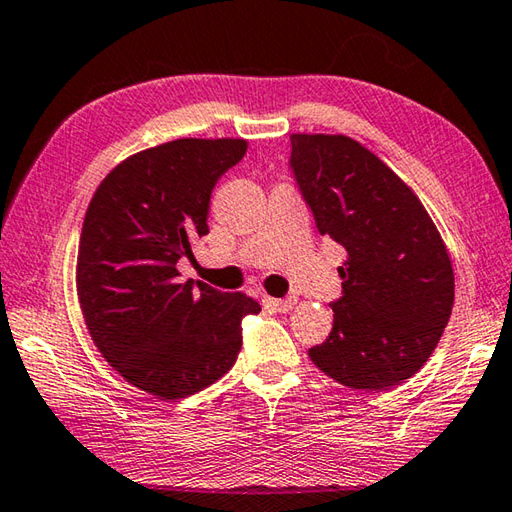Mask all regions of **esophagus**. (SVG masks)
<instances>
[{
  "label": "esophagus",
  "instance_id": "esophagus-1",
  "mask_svg": "<svg viewBox=\"0 0 512 512\" xmlns=\"http://www.w3.org/2000/svg\"><path fill=\"white\" fill-rule=\"evenodd\" d=\"M266 304H268L270 308H273V310H277V313H288V310H293V308H295L297 299H295V297H286V299L268 297V299H266Z\"/></svg>",
  "mask_w": 512,
  "mask_h": 512
}]
</instances>
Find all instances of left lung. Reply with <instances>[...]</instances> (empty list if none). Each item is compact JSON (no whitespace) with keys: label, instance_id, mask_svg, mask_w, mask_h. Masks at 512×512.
Segmentation results:
<instances>
[{"label":"left lung","instance_id":"obj_1","mask_svg":"<svg viewBox=\"0 0 512 512\" xmlns=\"http://www.w3.org/2000/svg\"><path fill=\"white\" fill-rule=\"evenodd\" d=\"M290 142L319 233L346 248L333 330L308 357L348 388L402 384L433 355L453 310L444 239L415 190L357 139L293 133Z\"/></svg>","mask_w":512,"mask_h":512}]
</instances>
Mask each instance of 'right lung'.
I'll return each instance as SVG.
<instances>
[{
    "label": "right lung",
    "mask_w": 512,
    "mask_h": 512,
    "mask_svg": "<svg viewBox=\"0 0 512 512\" xmlns=\"http://www.w3.org/2000/svg\"><path fill=\"white\" fill-rule=\"evenodd\" d=\"M242 137H182L122 159L90 199L75 266L90 339L128 384L182 399L226 375L242 319L262 310L246 293L182 282L177 262L208 235L210 193L244 157Z\"/></svg>",
    "instance_id": "obj_1"
}]
</instances>
